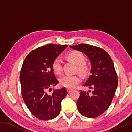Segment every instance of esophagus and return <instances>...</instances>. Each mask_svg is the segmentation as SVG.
Wrapping results in <instances>:
<instances>
[{"label":"esophagus","instance_id":"34e87169","mask_svg":"<svg viewBox=\"0 0 132 132\" xmlns=\"http://www.w3.org/2000/svg\"><path fill=\"white\" fill-rule=\"evenodd\" d=\"M72 91V89H70V88H68V89H67V91H68V93H70V92H71Z\"/></svg>","mask_w":132,"mask_h":132}]
</instances>
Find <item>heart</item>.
<instances>
[{"instance_id":"1","label":"heart","mask_w":132,"mask_h":132,"mask_svg":"<svg viewBox=\"0 0 132 132\" xmlns=\"http://www.w3.org/2000/svg\"><path fill=\"white\" fill-rule=\"evenodd\" d=\"M68 58L72 62L78 66V69L81 72L86 71V67L83 64L85 58L82 53L79 52H73L68 55ZM53 70L57 74H61L62 72V61L60 57L56 58L52 63ZM81 81V78L79 75L65 74L63 75L60 79L61 86L68 88L75 87Z\"/></svg>"}]
</instances>
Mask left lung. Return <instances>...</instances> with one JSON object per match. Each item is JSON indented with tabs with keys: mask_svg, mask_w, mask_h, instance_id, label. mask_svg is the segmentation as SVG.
I'll return each instance as SVG.
<instances>
[{
	"mask_svg": "<svg viewBox=\"0 0 132 132\" xmlns=\"http://www.w3.org/2000/svg\"><path fill=\"white\" fill-rule=\"evenodd\" d=\"M69 47L83 53L90 61L91 75L83 86L92 91H81L77 105L84 116L96 117L106 111L115 95L118 79L113 62L108 53L100 47L85 44Z\"/></svg>",
	"mask_w": 132,
	"mask_h": 132,
	"instance_id": "obj_1",
	"label": "left lung"
}]
</instances>
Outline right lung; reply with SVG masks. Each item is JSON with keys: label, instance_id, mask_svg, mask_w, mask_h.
Returning <instances> with one entry per match:
<instances>
[{"label": "right lung", "instance_id": "obj_1", "mask_svg": "<svg viewBox=\"0 0 132 132\" xmlns=\"http://www.w3.org/2000/svg\"><path fill=\"white\" fill-rule=\"evenodd\" d=\"M68 45L47 44L29 53L22 66L20 81L24 102L30 112L42 120L57 117L61 101L68 92L66 88L54 89L58 83L53 72V62Z\"/></svg>", "mask_w": 132, "mask_h": 132}]
</instances>
